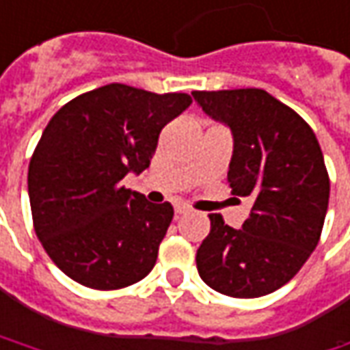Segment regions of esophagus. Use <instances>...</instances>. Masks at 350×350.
Here are the masks:
<instances>
[{"label": "esophagus", "mask_w": 350, "mask_h": 350, "mask_svg": "<svg viewBox=\"0 0 350 350\" xmlns=\"http://www.w3.org/2000/svg\"><path fill=\"white\" fill-rule=\"evenodd\" d=\"M186 213H189V207H187V205H184V203H178V205H176V215H186Z\"/></svg>", "instance_id": "1"}]
</instances>
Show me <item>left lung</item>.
Wrapping results in <instances>:
<instances>
[{"label": "left lung", "instance_id": "left-lung-1", "mask_svg": "<svg viewBox=\"0 0 350 350\" xmlns=\"http://www.w3.org/2000/svg\"><path fill=\"white\" fill-rule=\"evenodd\" d=\"M207 114L232 129V196L250 198L240 230L209 215L196 256L199 277L232 298H258L286 284L316 250L329 203V174L316 133L263 89L193 91Z\"/></svg>", "mask_w": 350, "mask_h": 350}]
</instances>
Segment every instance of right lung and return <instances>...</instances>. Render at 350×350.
I'll return each instance as SVG.
<instances>
[{
  "instance_id": "1",
  "label": "right lung",
  "mask_w": 350,
  "mask_h": 350,
  "mask_svg": "<svg viewBox=\"0 0 350 350\" xmlns=\"http://www.w3.org/2000/svg\"><path fill=\"white\" fill-rule=\"evenodd\" d=\"M189 104L186 92L112 83L52 116L31 157L29 198L36 236L67 277L118 291L151 273L174 209L122 180L151 164L163 127Z\"/></svg>"
}]
</instances>
